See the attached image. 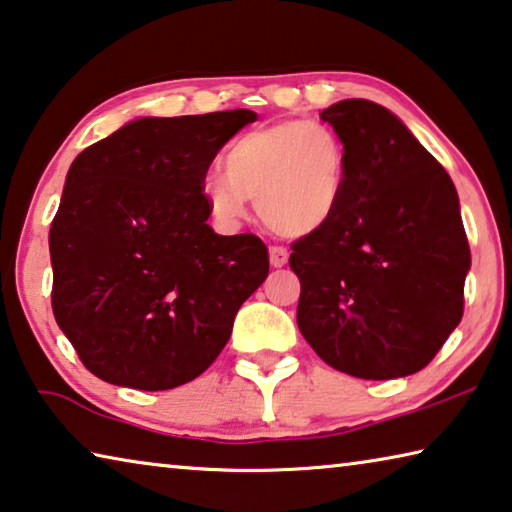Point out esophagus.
<instances>
[{
	"instance_id": "obj_1",
	"label": "esophagus",
	"mask_w": 512,
	"mask_h": 512,
	"mask_svg": "<svg viewBox=\"0 0 512 512\" xmlns=\"http://www.w3.org/2000/svg\"><path fill=\"white\" fill-rule=\"evenodd\" d=\"M269 259H271V266H273V269H282V266H285V264L289 262V253H287V248H282V246H273V248L269 250Z\"/></svg>"
}]
</instances>
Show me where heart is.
Wrapping results in <instances>:
<instances>
[{"label":"heart","mask_w":512,"mask_h":512,"mask_svg":"<svg viewBox=\"0 0 512 512\" xmlns=\"http://www.w3.org/2000/svg\"><path fill=\"white\" fill-rule=\"evenodd\" d=\"M348 148L335 129L285 120L239 136L223 154V173L200 184L209 212L239 225L255 198L257 214L282 237L321 232L346 198Z\"/></svg>","instance_id":"1"}]
</instances>
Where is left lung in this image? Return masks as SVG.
<instances>
[{
	"label": "left lung",
	"mask_w": 512,
	"mask_h": 512,
	"mask_svg": "<svg viewBox=\"0 0 512 512\" xmlns=\"http://www.w3.org/2000/svg\"><path fill=\"white\" fill-rule=\"evenodd\" d=\"M321 120L344 139L351 168L337 216L291 246L300 335L348 376H410L462 319L472 255L456 186L376 102L342 100Z\"/></svg>",
	"instance_id": "left-lung-1"
}]
</instances>
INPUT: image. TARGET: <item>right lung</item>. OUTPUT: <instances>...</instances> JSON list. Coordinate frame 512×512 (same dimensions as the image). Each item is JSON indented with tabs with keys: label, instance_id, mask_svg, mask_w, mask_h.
Instances as JSON below:
<instances>
[{
	"label": "right lung",
	"instance_id": "obj_1",
	"mask_svg": "<svg viewBox=\"0 0 512 512\" xmlns=\"http://www.w3.org/2000/svg\"><path fill=\"white\" fill-rule=\"evenodd\" d=\"M248 109L136 118L77 154L50 230L52 310L84 367L159 392L198 378L269 275L255 234L207 225V168Z\"/></svg>",
	"mask_w": 512,
	"mask_h": 512
}]
</instances>
